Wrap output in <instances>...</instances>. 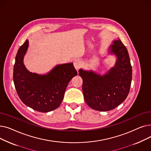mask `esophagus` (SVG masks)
Returning a JSON list of instances; mask_svg holds the SVG:
<instances>
[{
  "mask_svg": "<svg viewBox=\"0 0 151 151\" xmlns=\"http://www.w3.org/2000/svg\"><path fill=\"white\" fill-rule=\"evenodd\" d=\"M73 65H74V67L75 68H76V70H78L80 69L81 66V62L80 60L79 59H75L73 62Z\"/></svg>",
  "mask_w": 151,
  "mask_h": 151,
  "instance_id": "obj_1",
  "label": "esophagus"
}]
</instances>
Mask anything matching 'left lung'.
I'll return each mask as SVG.
<instances>
[{"label":"left lung","instance_id":"8db88e82","mask_svg":"<svg viewBox=\"0 0 151 151\" xmlns=\"http://www.w3.org/2000/svg\"><path fill=\"white\" fill-rule=\"evenodd\" d=\"M109 51L117 57L114 67L104 75L93 71L79 70L83 79V92L86 104L100 111L114 109L125 100L130 91L132 68L127 50L121 40L114 41Z\"/></svg>","mask_w":151,"mask_h":151}]
</instances>
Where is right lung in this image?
Here are the masks:
<instances>
[{
    "mask_svg": "<svg viewBox=\"0 0 151 151\" xmlns=\"http://www.w3.org/2000/svg\"><path fill=\"white\" fill-rule=\"evenodd\" d=\"M29 46L26 40L16 55L13 81L21 100L37 111L47 113L61 104L67 86L77 71L73 63L55 66L48 73L40 75L30 72L23 59Z\"/></svg>",
    "mask_w": 151,
    "mask_h": 151,
    "instance_id": "right-lung-1",
    "label": "right lung"
}]
</instances>
